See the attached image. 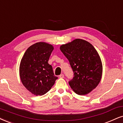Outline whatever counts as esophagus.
I'll return each instance as SVG.
<instances>
[{
    "label": "esophagus",
    "mask_w": 123,
    "mask_h": 123,
    "mask_svg": "<svg viewBox=\"0 0 123 123\" xmlns=\"http://www.w3.org/2000/svg\"><path fill=\"white\" fill-rule=\"evenodd\" d=\"M64 76L63 74H61V75H59V78H64Z\"/></svg>",
    "instance_id": "1"
}]
</instances>
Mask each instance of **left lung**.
<instances>
[{"label":"left lung","instance_id":"obj_1","mask_svg":"<svg viewBox=\"0 0 123 123\" xmlns=\"http://www.w3.org/2000/svg\"><path fill=\"white\" fill-rule=\"evenodd\" d=\"M74 72L68 83L79 95L91 92L98 84L102 75V63L98 52L91 44L77 39L60 46Z\"/></svg>","mask_w":123,"mask_h":123}]
</instances>
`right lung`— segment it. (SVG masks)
Returning <instances> with one entry per match:
<instances>
[{
  "mask_svg": "<svg viewBox=\"0 0 123 123\" xmlns=\"http://www.w3.org/2000/svg\"><path fill=\"white\" fill-rule=\"evenodd\" d=\"M54 50L52 45L39 42L32 45L24 54L20 64V77L26 88L35 95H44L57 79L48 60Z\"/></svg>",
  "mask_w": 123,
  "mask_h": 123,
  "instance_id": "1",
  "label": "right lung"
}]
</instances>
